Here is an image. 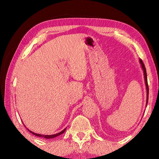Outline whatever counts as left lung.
Masks as SVG:
<instances>
[{
	"instance_id": "left-lung-1",
	"label": "left lung",
	"mask_w": 159,
	"mask_h": 159,
	"mask_svg": "<svg viewBox=\"0 0 159 159\" xmlns=\"http://www.w3.org/2000/svg\"><path fill=\"white\" fill-rule=\"evenodd\" d=\"M139 63L141 64V67L142 70H143V73H144V83H145V85H146V89H147V101H146V106L147 105L148 103V98H149V86H148V83H147V71H146V69H145L144 64L143 63V61L139 59Z\"/></svg>"
}]
</instances>
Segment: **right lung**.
<instances>
[{
  "mask_svg": "<svg viewBox=\"0 0 159 159\" xmlns=\"http://www.w3.org/2000/svg\"><path fill=\"white\" fill-rule=\"evenodd\" d=\"M66 128H64L63 130H61V132H60L59 133H57V134H49V135H48V134H38V133H34V132H32L31 130H29V129L27 128V130L30 132L31 133H32L33 134H34V135H36L37 137H39V138H45V139H51V138H56V137H57L59 135H60V134H63L64 132H65L66 130Z\"/></svg>",
  "mask_w": 159,
  "mask_h": 159,
  "instance_id": "1",
  "label": "right lung"
}]
</instances>
